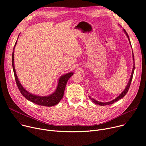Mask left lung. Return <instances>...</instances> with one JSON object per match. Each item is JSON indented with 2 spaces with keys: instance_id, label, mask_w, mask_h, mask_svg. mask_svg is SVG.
I'll return each instance as SVG.
<instances>
[{
  "instance_id": "obj_1",
  "label": "left lung",
  "mask_w": 146,
  "mask_h": 146,
  "mask_svg": "<svg viewBox=\"0 0 146 146\" xmlns=\"http://www.w3.org/2000/svg\"><path fill=\"white\" fill-rule=\"evenodd\" d=\"M123 31H124V32L125 33V34H126V35H127V37L128 38V40H129V43H130V45L131 46V41H130V39H129V36H128V33H127V32H126V31L125 30V29H123ZM132 47V46H131ZM132 54H133V60H134V55H133V52H132ZM133 64H134V65H135V63H134V62H133ZM134 70H135V66L133 65V70H132V74H131V78H130V80H129V82H128V85H127V87H126V88L124 90H123V91L117 98H115V99H114V100H113L112 101H110V102H106V103H102V102H98V101H97V100H95L94 99H93L92 98H91V96H88L89 98H90V99L94 103H95V104H97V105H100V106H105V105H111V104H113V103H114V102H117V101H118V100H119V99H121V98H122L123 96H125V95L126 94H127V93L128 92V90H129V87H130V86H131V81H132V77H133V72H134Z\"/></svg>"
}]
</instances>
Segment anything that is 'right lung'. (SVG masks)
Instances as JSON below:
<instances>
[{
    "instance_id": "1",
    "label": "right lung",
    "mask_w": 146,
    "mask_h": 146,
    "mask_svg": "<svg viewBox=\"0 0 146 146\" xmlns=\"http://www.w3.org/2000/svg\"><path fill=\"white\" fill-rule=\"evenodd\" d=\"M16 44H17V41L14 46L13 54H12V65H13V69L15 81L20 92L21 93V94L27 99L31 101L34 103L37 104L38 105L50 107V106H53L54 105H57V104L59 102V101L62 99V98H63L66 83L68 80L69 79V78L73 74V73L72 72H70L65 75L62 76L59 78L58 87L56 88V91H55V92H54L52 94L49 96H36L29 93L24 88V87L21 86V84H20L15 70L14 64V52L15 46Z\"/></svg>"
}]
</instances>
